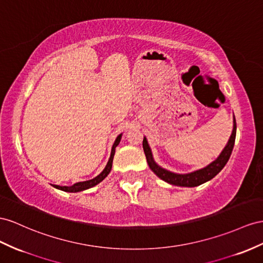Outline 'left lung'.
<instances>
[{"label":"left lung","instance_id":"left-lung-1","mask_svg":"<svg viewBox=\"0 0 263 263\" xmlns=\"http://www.w3.org/2000/svg\"><path fill=\"white\" fill-rule=\"evenodd\" d=\"M235 134H237V123H235V119L233 117V130L231 133V137L229 139L224 149L220 153V156L215 159L213 162L203 167V169H200V170L193 171L191 173H185V174H179V173L167 171L163 169V167L158 165L156 163V161L153 160L152 152L149 146V143H147L146 138L143 139L142 144H143V150L145 153L147 164H149L150 169L156 173L160 179H162L163 181H165V182L173 185L192 187V186H198L202 183L206 182V181L211 180L212 178L217 176L222 169H223L232 153L234 141H235Z\"/></svg>","mask_w":263,"mask_h":263}]
</instances>
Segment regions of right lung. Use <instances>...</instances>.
I'll use <instances>...</instances> for the list:
<instances>
[{
    "mask_svg": "<svg viewBox=\"0 0 263 263\" xmlns=\"http://www.w3.org/2000/svg\"><path fill=\"white\" fill-rule=\"evenodd\" d=\"M121 137H122V134H120V136H118V138L116 139V141H114V143L112 145V150H111V156H110V159L109 161H107V163L104 167V170L101 172L98 177H96L92 180H87V181H83V182H78V183H74L73 185L71 186H60V185H54V187H57V189L59 190H62V191H65V192H80V191H83V190H86V189H90V187L94 186L99 184L101 181H103L106 177L107 174L110 173L111 169H112V162H113V157H114V153H116V147L119 145L120 141H121Z\"/></svg>",
    "mask_w": 263,
    "mask_h": 263,
    "instance_id": "obj_1",
    "label": "right lung"
}]
</instances>
